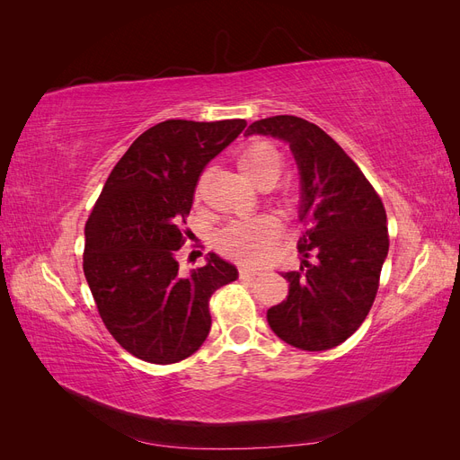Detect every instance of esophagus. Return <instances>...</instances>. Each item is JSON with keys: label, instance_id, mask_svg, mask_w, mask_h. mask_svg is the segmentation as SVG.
<instances>
[{"label": "esophagus", "instance_id": "34e87169", "mask_svg": "<svg viewBox=\"0 0 460 460\" xmlns=\"http://www.w3.org/2000/svg\"><path fill=\"white\" fill-rule=\"evenodd\" d=\"M240 274L245 278H249V276H257L259 274V269H255V267H252V264H247V262H242L240 264Z\"/></svg>", "mask_w": 460, "mask_h": 460}]
</instances>
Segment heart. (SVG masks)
Segmentation results:
<instances>
[{"instance_id":"b5f03b06","label":"heart","mask_w":460,"mask_h":460,"mask_svg":"<svg viewBox=\"0 0 460 460\" xmlns=\"http://www.w3.org/2000/svg\"><path fill=\"white\" fill-rule=\"evenodd\" d=\"M238 166L247 180L259 188L272 186L282 174V153L269 142H253L243 147L238 155ZM199 193V191H198ZM284 203H291V196H282ZM280 234V225L270 215L234 220L220 232L218 243L226 253L255 261L269 252V247Z\"/></svg>"}]
</instances>
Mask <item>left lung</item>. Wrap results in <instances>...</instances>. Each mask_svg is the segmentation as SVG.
Listing matches in <instances>:
<instances>
[{
  "instance_id": "obj_1",
  "label": "left lung",
  "mask_w": 460,
  "mask_h": 460,
  "mask_svg": "<svg viewBox=\"0 0 460 460\" xmlns=\"http://www.w3.org/2000/svg\"><path fill=\"white\" fill-rule=\"evenodd\" d=\"M252 134L288 142L301 174L303 264L282 272L288 297L269 309L267 320L297 349H332L365 323L378 294L389 249L384 203L357 163L316 124L278 115L249 124L245 136Z\"/></svg>"
}]
</instances>
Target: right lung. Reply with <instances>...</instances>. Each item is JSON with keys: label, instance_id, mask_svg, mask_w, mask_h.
Wrapping results in <instances>:
<instances>
[{"label": "right lung", "instance_id": "right-lung-1", "mask_svg": "<svg viewBox=\"0 0 460 460\" xmlns=\"http://www.w3.org/2000/svg\"><path fill=\"white\" fill-rule=\"evenodd\" d=\"M243 119L155 124L111 171L86 222L84 276L105 328L122 349L153 365L196 353L211 330L208 299L238 270L217 253L178 272L198 180L245 128Z\"/></svg>", "mask_w": 460, "mask_h": 460}]
</instances>
